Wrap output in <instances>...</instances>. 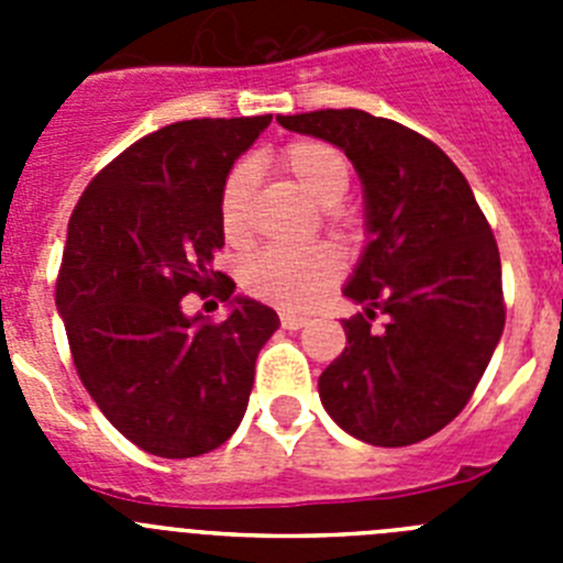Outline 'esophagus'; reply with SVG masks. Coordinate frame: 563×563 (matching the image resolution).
<instances>
[{"instance_id":"34e87169","label":"esophagus","mask_w":563,"mask_h":563,"mask_svg":"<svg viewBox=\"0 0 563 563\" xmlns=\"http://www.w3.org/2000/svg\"><path fill=\"white\" fill-rule=\"evenodd\" d=\"M310 324V318L307 316H296V312H282V327L285 330H301V327Z\"/></svg>"}]
</instances>
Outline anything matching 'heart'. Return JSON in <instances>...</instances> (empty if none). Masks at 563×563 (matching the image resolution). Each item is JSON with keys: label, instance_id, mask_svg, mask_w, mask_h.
<instances>
[{"label": "heart", "instance_id": "b5f03b06", "mask_svg": "<svg viewBox=\"0 0 563 563\" xmlns=\"http://www.w3.org/2000/svg\"><path fill=\"white\" fill-rule=\"evenodd\" d=\"M278 166L285 168L301 191L316 206L327 208V222L332 228L343 225L341 206L352 186L350 161L343 157L338 146L327 141H290L278 148ZM253 191V166L239 161L225 174L220 186V231L228 242L239 245L247 236V206ZM343 276V256L335 245H312V247H265L253 253L242 265V287L251 296L262 298L267 305L282 310H305L324 296L330 287L338 285Z\"/></svg>", "mask_w": 563, "mask_h": 563}]
</instances>
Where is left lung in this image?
<instances>
[{
    "instance_id": "left-lung-1",
    "label": "left lung",
    "mask_w": 563,
    "mask_h": 563,
    "mask_svg": "<svg viewBox=\"0 0 563 563\" xmlns=\"http://www.w3.org/2000/svg\"><path fill=\"white\" fill-rule=\"evenodd\" d=\"M278 123L343 148L366 191L372 239L343 290L366 310L343 318L346 346L318 377L321 402L372 445L426 440L465 409L505 330L494 231L449 154L415 129L363 109Z\"/></svg>"
}]
</instances>
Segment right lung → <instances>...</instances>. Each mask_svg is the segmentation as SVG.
<instances>
[{
  "label": "right lung",
  "instance_id": "add662e5",
  "mask_svg": "<svg viewBox=\"0 0 563 563\" xmlns=\"http://www.w3.org/2000/svg\"><path fill=\"white\" fill-rule=\"evenodd\" d=\"M271 118L168 123L103 166L69 217L56 307L73 363L103 417L154 456L220 449L278 330L276 312L251 298L225 321L183 312L191 292L228 301L236 287L213 271L225 245L220 186Z\"/></svg>",
  "mask_w": 563,
  "mask_h": 563
}]
</instances>
